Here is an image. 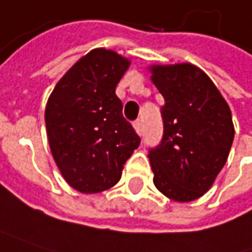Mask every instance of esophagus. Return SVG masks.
Instances as JSON below:
<instances>
[{
    "instance_id": "34e87169",
    "label": "esophagus",
    "mask_w": 252,
    "mask_h": 252,
    "mask_svg": "<svg viewBox=\"0 0 252 252\" xmlns=\"http://www.w3.org/2000/svg\"><path fill=\"white\" fill-rule=\"evenodd\" d=\"M133 127H135L137 135H142V132H143V125H142V120H140V119H137V120L133 122Z\"/></svg>"
}]
</instances>
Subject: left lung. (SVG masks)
Wrapping results in <instances>:
<instances>
[{
	"label": "left lung",
	"instance_id": "1",
	"mask_svg": "<svg viewBox=\"0 0 252 252\" xmlns=\"http://www.w3.org/2000/svg\"><path fill=\"white\" fill-rule=\"evenodd\" d=\"M153 84L163 96V136L149 149L153 184L176 202H190L212 187L234 140L228 103L217 86L189 63L152 65Z\"/></svg>",
	"mask_w": 252,
	"mask_h": 252
}]
</instances>
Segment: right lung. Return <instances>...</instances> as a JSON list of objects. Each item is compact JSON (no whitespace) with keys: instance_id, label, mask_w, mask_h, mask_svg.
<instances>
[{"instance_id":"obj_1","label":"right lung","mask_w":252,"mask_h":252,"mask_svg":"<svg viewBox=\"0 0 252 252\" xmlns=\"http://www.w3.org/2000/svg\"><path fill=\"white\" fill-rule=\"evenodd\" d=\"M130 62L106 48L81 57L56 84L45 106L50 149L65 182L81 193L116 185L140 143L123 117L116 86Z\"/></svg>"}]
</instances>
